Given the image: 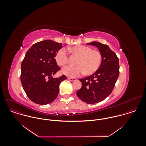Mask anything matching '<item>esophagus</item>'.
Instances as JSON below:
<instances>
[{
    "instance_id": "obj_1",
    "label": "esophagus",
    "mask_w": 146,
    "mask_h": 146,
    "mask_svg": "<svg viewBox=\"0 0 146 146\" xmlns=\"http://www.w3.org/2000/svg\"><path fill=\"white\" fill-rule=\"evenodd\" d=\"M67 79L69 80V81H71V82H75L76 81V79L75 78H68Z\"/></svg>"
}]
</instances>
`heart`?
I'll return each instance as SVG.
<instances>
[{
    "label": "heart",
    "mask_w": 146,
    "mask_h": 146,
    "mask_svg": "<svg viewBox=\"0 0 146 146\" xmlns=\"http://www.w3.org/2000/svg\"><path fill=\"white\" fill-rule=\"evenodd\" d=\"M69 52L78 58L75 66H69L62 70V74L70 78H75L85 74L90 75L95 73L102 61V53L90 46L79 45L68 48ZM56 61L60 66H64L68 62V54L64 48L60 49L56 55Z\"/></svg>",
    "instance_id": "obj_1"
}]
</instances>
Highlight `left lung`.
<instances>
[{
	"mask_svg": "<svg viewBox=\"0 0 146 146\" xmlns=\"http://www.w3.org/2000/svg\"><path fill=\"white\" fill-rule=\"evenodd\" d=\"M87 44L98 48L102 55V61L94 74L79 79L82 86L76 94L84 102L94 104L102 101L112 93L119 75L120 66L116 53L107 45L97 42Z\"/></svg>",
	"mask_w": 146,
	"mask_h": 146,
	"instance_id": "8db88e82",
	"label": "left lung"
}]
</instances>
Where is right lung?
<instances>
[{
  "label": "right lung",
  "instance_id": "1",
  "mask_svg": "<svg viewBox=\"0 0 146 146\" xmlns=\"http://www.w3.org/2000/svg\"><path fill=\"white\" fill-rule=\"evenodd\" d=\"M62 44L46 40L34 44L26 52L21 63V82L27 96L36 104L52 102L59 93L64 75L53 78L60 70L55 59Z\"/></svg>",
  "mask_w": 146,
  "mask_h": 146
}]
</instances>
